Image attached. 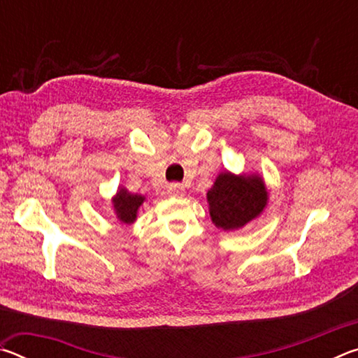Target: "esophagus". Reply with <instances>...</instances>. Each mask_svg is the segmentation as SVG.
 <instances>
[{"instance_id": "esophagus-1", "label": "esophagus", "mask_w": 358, "mask_h": 358, "mask_svg": "<svg viewBox=\"0 0 358 358\" xmlns=\"http://www.w3.org/2000/svg\"><path fill=\"white\" fill-rule=\"evenodd\" d=\"M183 186L181 185H171L169 186V189H167V192H169V196H172V197H178V196H183Z\"/></svg>"}]
</instances>
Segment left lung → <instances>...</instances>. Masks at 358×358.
Masks as SVG:
<instances>
[{"label": "left lung", "mask_w": 358, "mask_h": 358, "mask_svg": "<svg viewBox=\"0 0 358 358\" xmlns=\"http://www.w3.org/2000/svg\"><path fill=\"white\" fill-rule=\"evenodd\" d=\"M210 216L216 227L237 230L262 213L268 192L259 175L222 172L207 192Z\"/></svg>", "instance_id": "left-lung-1"}]
</instances>
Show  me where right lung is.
<instances>
[{
    "label": "right lung",
    "mask_w": 358,
    "mask_h": 358,
    "mask_svg": "<svg viewBox=\"0 0 358 358\" xmlns=\"http://www.w3.org/2000/svg\"><path fill=\"white\" fill-rule=\"evenodd\" d=\"M145 197L141 194H132L124 187H120L117 196L112 199L117 217L124 224H132L137 220V211L143 203Z\"/></svg>",
    "instance_id": "obj_1"
}]
</instances>
